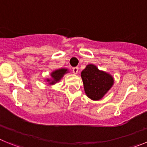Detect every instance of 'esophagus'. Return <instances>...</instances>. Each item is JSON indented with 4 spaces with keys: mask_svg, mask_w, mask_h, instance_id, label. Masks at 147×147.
Masks as SVG:
<instances>
[{
    "mask_svg": "<svg viewBox=\"0 0 147 147\" xmlns=\"http://www.w3.org/2000/svg\"><path fill=\"white\" fill-rule=\"evenodd\" d=\"M78 70H79V67H73L72 71H73V72L74 73V74H77Z\"/></svg>",
    "mask_w": 147,
    "mask_h": 147,
    "instance_id": "obj_1",
    "label": "esophagus"
}]
</instances>
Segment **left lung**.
Instances as JSON below:
<instances>
[{"mask_svg": "<svg viewBox=\"0 0 147 147\" xmlns=\"http://www.w3.org/2000/svg\"><path fill=\"white\" fill-rule=\"evenodd\" d=\"M85 93L90 98L99 100L113 84V78L104 71H99L94 65H88L82 71Z\"/></svg>", "mask_w": 147, "mask_h": 147, "instance_id": "8db88e82", "label": "left lung"}]
</instances>
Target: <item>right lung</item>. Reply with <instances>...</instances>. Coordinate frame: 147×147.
<instances>
[{
    "mask_svg": "<svg viewBox=\"0 0 147 147\" xmlns=\"http://www.w3.org/2000/svg\"><path fill=\"white\" fill-rule=\"evenodd\" d=\"M67 69H65V68H62V69H59V70H57V71H54V72L51 73V77H52V80H48L47 81H51L50 82V85H54V83L57 82L58 81L62 79V77L63 76V75L67 72Z\"/></svg>",
    "mask_w": 147,
    "mask_h": 147,
    "instance_id": "1",
    "label": "right lung"
}]
</instances>
